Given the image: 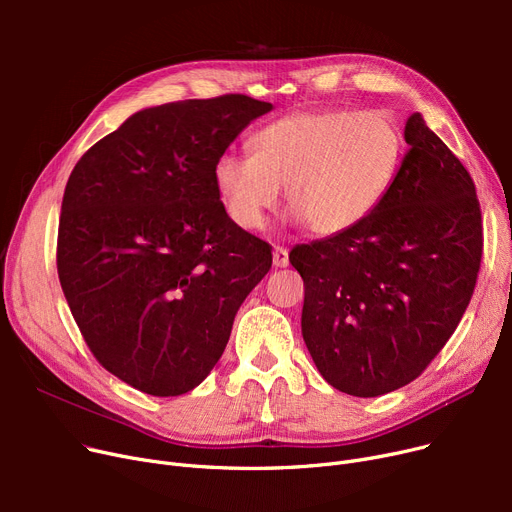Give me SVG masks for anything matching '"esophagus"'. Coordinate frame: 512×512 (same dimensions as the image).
<instances>
[{
  "label": "esophagus",
  "mask_w": 512,
  "mask_h": 512,
  "mask_svg": "<svg viewBox=\"0 0 512 512\" xmlns=\"http://www.w3.org/2000/svg\"><path fill=\"white\" fill-rule=\"evenodd\" d=\"M274 265L276 267H286L288 265V249H284V247L274 249Z\"/></svg>",
  "instance_id": "obj_1"
}]
</instances>
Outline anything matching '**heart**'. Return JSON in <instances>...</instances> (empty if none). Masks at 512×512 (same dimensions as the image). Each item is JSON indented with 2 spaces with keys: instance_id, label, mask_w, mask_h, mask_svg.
Returning a JSON list of instances; mask_svg holds the SVG:
<instances>
[{
  "instance_id": "1",
  "label": "heart",
  "mask_w": 512,
  "mask_h": 512,
  "mask_svg": "<svg viewBox=\"0 0 512 512\" xmlns=\"http://www.w3.org/2000/svg\"><path fill=\"white\" fill-rule=\"evenodd\" d=\"M405 130L394 114L359 107H309L261 126L253 153H222L213 186L228 220L261 228L280 199L317 236H338L378 209L405 161Z\"/></svg>"
}]
</instances>
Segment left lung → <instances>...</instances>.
<instances>
[{
  "mask_svg": "<svg viewBox=\"0 0 512 512\" xmlns=\"http://www.w3.org/2000/svg\"><path fill=\"white\" fill-rule=\"evenodd\" d=\"M405 141L392 191L363 224L290 251L313 363L361 398L419 378L459 326L481 265L471 174L421 114L407 120Z\"/></svg>",
  "mask_w": 512,
  "mask_h": 512,
  "instance_id": "8db88e82",
  "label": "left lung"
}]
</instances>
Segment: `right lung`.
Segmentation results:
<instances>
[{
  "instance_id": "add662e5",
  "label": "right lung",
  "mask_w": 512,
  "mask_h": 512,
  "mask_svg": "<svg viewBox=\"0 0 512 512\" xmlns=\"http://www.w3.org/2000/svg\"><path fill=\"white\" fill-rule=\"evenodd\" d=\"M272 103L230 93L130 116L74 166L58 276L89 351L151 396L199 386L272 247L224 213L213 164Z\"/></svg>"
}]
</instances>
